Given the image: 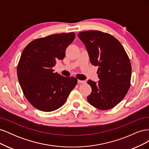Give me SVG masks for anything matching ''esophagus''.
Instances as JSON below:
<instances>
[{
  "label": "esophagus",
  "instance_id": "1",
  "mask_svg": "<svg viewBox=\"0 0 149 149\" xmlns=\"http://www.w3.org/2000/svg\"><path fill=\"white\" fill-rule=\"evenodd\" d=\"M78 83H86V81H83V80H79V79H78Z\"/></svg>",
  "mask_w": 149,
  "mask_h": 149
}]
</instances>
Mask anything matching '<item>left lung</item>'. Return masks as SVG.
I'll return each instance as SVG.
<instances>
[{
    "label": "left lung",
    "instance_id": "1",
    "mask_svg": "<svg viewBox=\"0 0 149 149\" xmlns=\"http://www.w3.org/2000/svg\"><path fill=\"white\" fill-rule=\"evenodd\" d=\"M78 36L85 45L91 64L98 66L100 81H88L92 92L87 100L99 109L113 108L123 100L130 86L132 68L127 53L119 40L109 33L89 30Z\"/></svg>",
    "mask_w": 149,
    "mask_h": 149
}]
</instances>
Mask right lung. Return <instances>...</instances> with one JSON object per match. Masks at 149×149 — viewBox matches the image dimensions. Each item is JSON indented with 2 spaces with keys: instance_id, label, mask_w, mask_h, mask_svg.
<instances>
[{
  "instance_id": "1",
  "label": "right lung",
  "mask_w": 149,
  "mask_h": 149,
  "mask_svg": "<svg viewBox=\"0 0 149 149\" xmlns=\"http://www.w3.org/2000/svg\"><path fill=\"white\" fill-rule=\"evenodd\" d=\"M73 32L49 35L33 40L22 52L17 69L25 96L37 109L51 112L61 107L77 84L74 77L53 73L56 61L65 58L73 42Z\"/></svg>"
}]
</instances>
